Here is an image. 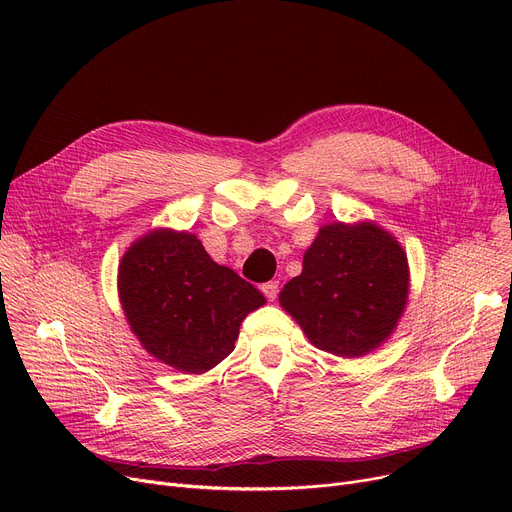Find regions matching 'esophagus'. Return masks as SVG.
<instances>
[{"label": "esophagus", "instance_id": "obj_1", "mask_svg": "<svg viewBox=\"0 0 512 512\" xmlns=\"http://www.w3.org/2000/svg\"><path fill=\"white\" fill-rule=\"evenodd\" d=\"M261 292L265 294L267 301H274L278 297V282L270 280V282H263L261 284Z\"/></svg>", "mask_w": 512, "mask_h": 512}]
</instances>
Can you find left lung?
<instances>
[{"mask_svg":"<svg viewBox=\"0 0 512 512\" xmlns=\"http://www.w3.org/2000/svg\"><path fill=\"white\" fill-rule=\"evenodd\" d=\"M407 294V255L398 242L373 224L336 222L319 230L280 305L321 351L361 357L392 334Z\"/></svg>","mask_w":512,"mask_h":512,"instance_id":"obj_1","label":"left lung"}]
</instances>
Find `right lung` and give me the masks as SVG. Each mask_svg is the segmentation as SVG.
<instances>
[{
  "mask_svg": "<svg viewBox=\"0 0 512 512\" xmlns=\"http://www.w3.org/2000/svg\"><path fill=\"white\" fill-rule=\"evenodd\" d=\"M120 301L147 351L174 369L203 373L224 361L240 321L263 294L230 267L215 263L188 232L155 230L120 263Z\"/></svg>",
  "mask_w": 512,
  "mask_h": 512,
  "instance_id": "add662e5",
  "label": "right lung"
}]
</instances>
